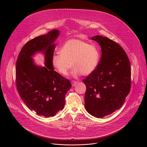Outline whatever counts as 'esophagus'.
Here are the masks:
<instances>
[{
	"label": "esophagus",
	"mask_w": 147,
	"mask_h": 147,
	"mask_svg": "<svg viewBox=\"0 0 147 147\" xmlns=\"http://www.w3.org/2000/svg\"><path fill=\"white\" fill-rule=\"evenodd\" d=\"M77 82L76 81H71V85H72L73 86H74L77 84Z\"/></svg>",
	"instance_id": "34e87169"
}]
</instances>
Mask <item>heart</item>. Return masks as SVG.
<instances>
[{"instance_id":"obj_1","label":"heart","mask_w":147,"mask_h":147,"mask_svg":"<svg viewBox=\"0 0 147 147\" xmlns=\"http://www.w3.org/2000/svg\"><path fill=\"white\" fill-rule=\"evenodd\" d=\"M100 54L98 48L93 45L78 39H70L65 42L59 53L52 57V65L60 74L66 76L72 66L71 74L77 77L89 76L96 69Z\"/></svg>"}]
</instances>
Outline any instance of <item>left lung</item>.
Segmentation results:
<instances>
[{
    "label": "left lung",
    "mask_w": 147,
    "mask_h": 147,
    "mask_svg": "<svg viewBox=\"0 0 147 147\" xmlns=\"http://www.w3.org/2000/svg\"><path fill=\"white\" fill-rule=\"evenodd\" d=\"M101 48V57L95 71L83 82L86 86L85 108L94 117L102 118L119 109L129 94L131 69L123 49L107 37H92Z\"/></svg>",
    "instance_id": "1"
}]
</instances>
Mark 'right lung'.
Here are the masks:
<instances>
[{
    "instance_id": "right-lung-1",
    "label": "right lung",
    "mask_w": 147,
    "mask_h": 147,
    "mask_svg": "<svg viewBox=\"0 0 147 147\" xmlns=\"http://www.w3.org/2000/svg\"><path fill=\"white\" fill-rule=\"evenodd\" d=\"M59 35L58 30L37 36L21 49L16 66L18 93L27 107L39 116H54L65 106V97L71 87L70 81L54 70L52 57ZM40 52L45 56V66L36 65L32 57Z\"/></svg>"
}]
</instances>
